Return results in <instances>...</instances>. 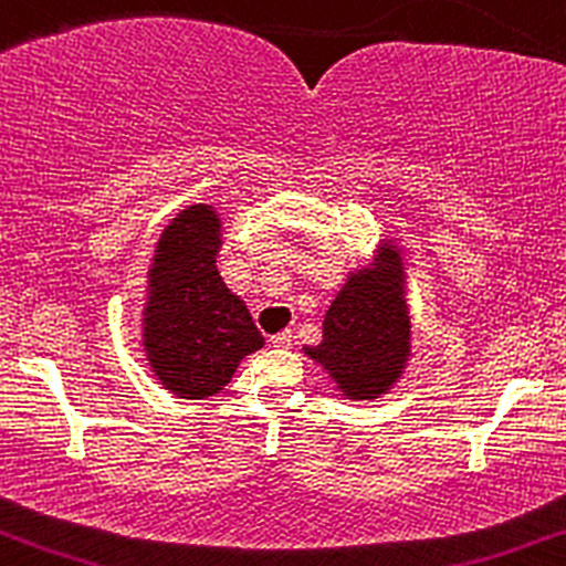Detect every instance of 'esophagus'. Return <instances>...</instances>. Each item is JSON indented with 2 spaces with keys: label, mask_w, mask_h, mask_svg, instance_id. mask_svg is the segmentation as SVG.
Listing matches in <instances>:
<instances>
[{
  "label": "esophagus",
  "mask_w": 566,
  "mask_h": 566,
  "mask_svg": "<svg viewBox=\"0 0 566 566\" xmlns=\"http://www.w3.org/2000/svg\"><path fill=\"white\" fill-rule=\"evenodd\" d=\"M270 343H272V346H275V348H289L291 343H294V335H291L289 329H285V332H277V335H272V337H270Z\"/></svg>",
  "instance_id": "obj_1"
}]
</instances>
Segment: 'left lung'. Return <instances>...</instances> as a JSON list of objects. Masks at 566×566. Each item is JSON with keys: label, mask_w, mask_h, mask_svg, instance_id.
Listing matches in <instances>:
<instances>
[{"label": "left lung", "mask_w": 566, "mask_h": 566, "mask_svg": "<svg viewBox=\"0 0 566 566\" xmlns=\"http://www.w3.org/2000/svg\"><path fill=\"white\" fill-rule=\"evenodd\" d=\"M398 248L384 244L376 264L357 270L324 316V340L305 354L346 398L373 400L403 373L411 354L409 305Z\"/></svg>", "instance_id": "left-lung-1"}]
</instances>
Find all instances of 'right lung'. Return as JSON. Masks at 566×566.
Masks as SVG:
<instances>
[{
    "mask_svg": "<svg viewBox=\"0 0 566 566\" xmlns=\"http://www.w3.org/2000/svg\"><path fill=\"white\" fill-rule=\"evenodd\" d=\"M218 250L220 218L209 203L182 209L155 248L144 352L157 381L177 398L218 395L237 365L264 346L250 311L214 266Z\"/></svg>",
    "mask_w": 566,
    "mask_h": 566,
    "instance_id": "add662e5",
    "label": "right lung"
}]
</instances>
